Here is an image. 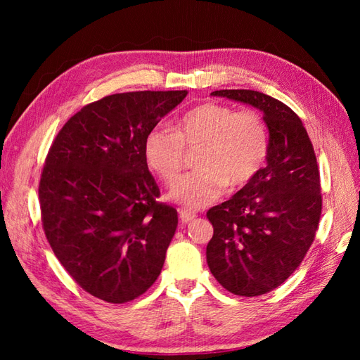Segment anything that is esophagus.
Returning <instances> with one entry per match:
<instances>
[{
	"label": "esophagus",
	"mask_w": 360,
	"mask_h": 360,
	"mask_svg": "<svg viewBox=\"0 0 360 360\" xmlns=\"http://www.w3.org/2000/svg\"><path fill=\"white\" fill-rule=\"evenodd\" d=\"M179 218L182 223H190V221H193L196 218V213L192 210H187V209H181L179 210Z\"/></svg>",
	"instance_id": "34e87169"
}]
</instances>
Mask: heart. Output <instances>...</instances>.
Masks as SVG:
<instances>
[{"instance_id":"b5f03b06","label":"heart","mask_w":360,"mask_h":360,"mask_svg":"<svg viewBox=\"0 0 360 360\" xmlns=\"http://www.w3.org/2000/svg\"><path fill=\"white\" fill-rule=\"evenodd\" d=\"M198 170L182 176L170 190L173 201L198 209L226 192L250 184L262 170L269 150V134L262 114L218 102H204L176 124L153 127L143 141L148 167L165 184L178 178L186 148H198Z\"/></svg>"}]
</instances>
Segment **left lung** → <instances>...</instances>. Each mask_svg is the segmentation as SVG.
<instances>
[{
    "instance_id": "left-lung-1",
    "label": "left lung",
    "mask_w": 360,
    "mask_h": 360,
    "mask_svg": "<svg viewBox=\"0 0 360 360\" xmlns=\"http://www.w3.org/2000/svg\"><path fill=\"white\" fill-rule=\"evenodd\" d=\"M212 96L255 106L269 129L267 165L207 212L213 236L205 252L210 272L229 292L263 295L288 280L316 238L322 215L316 153L300 117L277 98L252 89Z\"/></svg>"
}]
</instances>
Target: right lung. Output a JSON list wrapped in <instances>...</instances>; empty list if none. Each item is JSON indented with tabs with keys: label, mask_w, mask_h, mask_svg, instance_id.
<instances>
[{
	"label": "right lung",
	"mask_w": 360,
	"mask_h": 360,
	"mask_svg": "<svg viewBox=\"0 0 360 360\" xmlns=\"http://www.w3.org/2000/svg\"><path fill=\"white\" fill-rule=\"evenodd\" d=\"M187 91L106 96L53 139L38 186L53 254L77 285L108 303L147 292L165 262L178 212L158 202L143 141Z\"/></svg>",
	"instance_id": "right-lung-1"
}]
</instances>
